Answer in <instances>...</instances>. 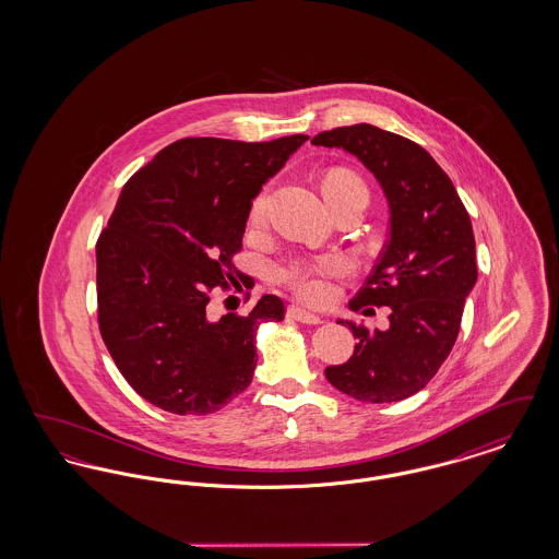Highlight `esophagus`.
<instances>
[{"label": "esophagus", "mask_w": 559, "mask_h": 559, "mask_svg": "<svg viewBox=\"0 0 559 559\" xmlns=\"http://www.w3.org/2000/svg\"><path fill=\"white\" fill-rule=\"evenodd\" d=\"M287 317L297 320V322H304V324H320V322H322L319 314H314V312H310V310H304V308H299V306H289V308H287Z\"/></svg>", "instance_id": "esophagus-1"}]
</instances>
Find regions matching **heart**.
<instances>
[{
    "mask_svg": "<svg viewBox=\"0 0 559 559\" xmlns=\"http://www.w3.org/2000/svg\"><path fill=\"white\" fill-rule=\"evenodd\" d=\"M324 197L331 205H335L337 201L347 199L352 194H365L367 197V187L365 182L347 171V169H333L324 176L322 182ZM267 188L260 190L251 205H249V224L251 226H262L266 219ZM347 270V262L342 255H324V258H295L285 262L283 266L274 267V281L289 287L295 295H299L306 301H324L331 297L333 287H331V278L340 276Z\"/></svg>",
    "mask_w": 559,
    "mask_h": 559,
    "instance_id": "heart-1",
    "label": "heart"
}]
</instances>
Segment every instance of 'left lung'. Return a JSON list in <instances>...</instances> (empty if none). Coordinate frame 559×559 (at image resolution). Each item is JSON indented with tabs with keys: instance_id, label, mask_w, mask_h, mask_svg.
Wrapping results in <instances>:
<instances>
[{
	"instance_id": "left-lung-1",
	"label": "left lung",
	"mask_w": 559,
	"mask_h": 559,
	"mask_svg": "<svg viewBox=\"0 0 559 559\" xmlns=\"http://www.w3.org/2000/svg\"><path fill=\"white\" fill-rule=\"evenodd\" d=\"M312 144L344 148L362 160L390 205L388 242L349 301L352 310L390 306V329L369 333L346 322L358 344L347 362L326 367L324 374L362 402L408 399L449 358L465 297L478 281L469 213L444 169L399 133L358 123L320 132Z\"/></svg>"
}]
</instances>
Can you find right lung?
Here are the masks:
<instances>
[{"instance_id":"obj_1","label":"right lung","mask_w":559,"mask_h":559,"mask_svg":"<svg viewBox=\"0 0 559 559\" xmlns=\"http://www.w3.org/2000/svg\"><path fill=\"white\" fill-rule=\"evenodd\" d=\"M306 140L182 138L126 182L96 242L98 326L151 404L207 415L251 383L255 331L285 306L264 295L247 314L210 320V293L239 274L249 205Z\"/></svg>"}]
</instances>
